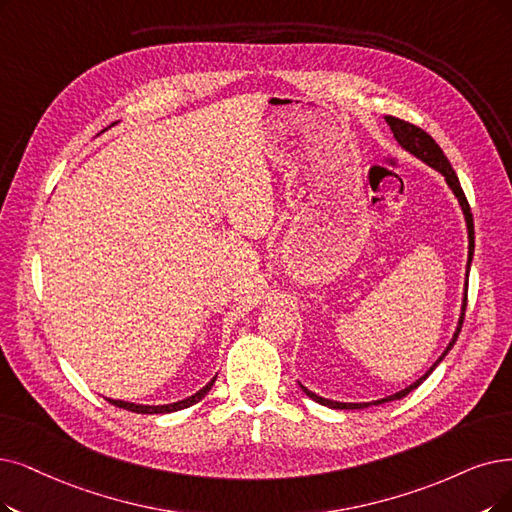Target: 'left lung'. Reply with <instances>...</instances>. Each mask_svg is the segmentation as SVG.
I'll return each mask as SVG.
<instances>
[{
  "label": "left lung",
  "mask_w": 512,
  "mask_h": 512,
  "mask_svg": "<svg viewBox=\"0 0 512 512\" xmlns=\"http://www.w3.org/2000/svg\"><path fill=\"white\" fill-rule=\"evenodd\" d=\"M384 119H386V124L391 126L393 136L397 138V142H399V145H401L405 151L414 153L418 159H422L424 163H428V166L435 168L437 172H441V174L445 176V182L449 185V189L454 191V195L458 197L460 206H462V212H464V218H466V227H468V262H466V285H464L462 315H460L458 330H456L452 342H449V346L443 351V355L433 363L431 370H428L420 380H416L414 384H410L407 388H403V391H399V393H395V395H391V397H384V399H378V401H372V403H340V401H332V399H323V397L311 393L309 388L300 384V388L306 393V397H311L313 401H317V403H321V405L332 407V410H363V407L388 403V401H395V399H401V397H405V395H410V393L414 391V388H418L428 376L433 374V370L443 361V357H445L449 351H452V346L456 344V340H458V336H460V330H462V323H464V311H466V300H468V298H466V294H468V269H470V262H473V252H475V224H473V212H470L466 195H464V191H462V187H460V180H458V176H456V172H454V168H452V163H449V159L443 155L441 147L433 140V136L426 134L422 128L410 124V121H405V119H399V117H393V115H386Z\"/></svg>",
  "instance_id": "8db88e82"
}]
</instances>
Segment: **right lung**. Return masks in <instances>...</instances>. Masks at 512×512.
Returning a JSON list of instances; mask_svg holds the SVG:
<instances>
[{
    "instance_id": "1",
    "label": "right lung",
    "mask_w": 512,
    "mask_h": 512,
    "mask_svg": "<svg viewBox=\"0 0 512 512\" xmlns=\"http://www.w3.org/2000/svg\"><path fill=\"white\" fill-rule=\"evenodd\" d=\"M216 378L212 382H208L206 386L201 388L199 393L182 399V401H176V403H170V405H136V403H128V401H119V399H107L109 403L117 405V407H124V410H130V412H136V414H170V412H178V410H185V407H191L195 403H199L203 397H206L210 393V388L214 386Z\"/></svg>"
}]
</instances>
